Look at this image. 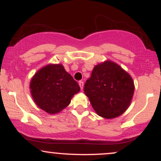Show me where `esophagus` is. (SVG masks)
<instances>
[{"label":"esophagus","mask_w":161,"mask_h":161,"mask_svg":"<svg viewBox=\"0 0 161 161\" xmlns=\"http://www.w3.org/2000/svg\"><path fill=\"white\" fill-rule=\"evenodd\" d=\"M79 86H80L81 90H82L83 89V87H84V82H83L82 81H80V82H79Z\"/></svg>","instance_id":"1"}]
</instances>
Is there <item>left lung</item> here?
I'll return each mask as SVG.
<instances>
[{
    "label": "left lung",
    "mask_w": 161,
    "mask_h": 161,
    "mask_svg": "<svg viewBox=\"0 0 161 161\" xmlns=\"http://www.w3.org/2000/svg\"><path fill=\"white\" fill-rule=\"evenodd\" d=\"M134 89L130 75L110 60L96 65L84 87L92 108L106 119L117 117L127 110Z\"/></svg>",
    "instance_id": "obj_1"
}]
</instances>
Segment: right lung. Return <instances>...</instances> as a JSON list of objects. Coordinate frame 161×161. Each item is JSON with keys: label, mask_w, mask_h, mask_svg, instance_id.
<instances>
[{"label": "right lung", "mask_w": 161, "mask_h": 161, "mask_svg": "<svg viewBox=\"0 0 161 161\" xmlns=\"http://www.w3.org/2000/svg\"><path fill=\"white\" fill-rule=\"evenodd\" d=\"M30 89L37 106L50 114H55L69 104L80 87L61 64H49L34 75Z\"/></svg>", "instance_id": "right-lung-1"}]
</instances>
